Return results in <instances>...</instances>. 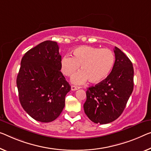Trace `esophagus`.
<instances>
[{"label":"esophagus","instance_id":"1","mask_svg":"<svg viewBox=\"0 0 151 151\" xmlns=\"http://www.w3.org/2000/svg\"><path fill=\"white\" fill-rule=\"evenodd\" d=\"M80 88V87L79 86H71V90H78V89H79Z\"/></svg>","mask_w":151,"mask_h":151}]
</instances>
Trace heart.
Returning <instances> with one entry per match:
<instances>
[{
  "label": "heart",
  "instance_id": "b5f03b06",
  "mask_svg": "<svg viewBox=\"0 0 151 151\" xmlns=\"http://www.w3.org/2000/svg\"><path fill=\"white\" fill-rule=\"evenodd\" d=\"M115 63V56L109 48H100L90 46H79L73 51V57L66 55L61 61L62 72L70 76L82 68L71 78L76 84L90 82L97 83L103 82L109 75Z\"/></svg>",
  "mask_w": 151,
  "mask_h": 151
}]
</instances>
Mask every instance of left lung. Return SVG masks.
<instances>
[{
  "mask_svg": "<svg viewBox=\"0 0 151 151\" xmlns=\"http://www.w3.org/2000/svg\"><path fill=\"white\" fill-rule=\"evenodd\" d=\"M112 71L103 82L89 87L83 104L86 115L96 124L111 123L121 115L134 88V68L130 60L115 47Z\"/></svg>",
  "mask_w": 151,
  "mask_h": 151,
  "instance_id": "1",
  "label": "left lung"
}]
</instances>
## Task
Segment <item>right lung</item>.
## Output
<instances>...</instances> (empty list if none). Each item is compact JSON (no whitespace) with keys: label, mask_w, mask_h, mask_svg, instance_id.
Wrapping results in <instances>:
<instances>
[{"label":"right lung","mask_w":151,"mask_h":151,"mask_svg":"<svg viewBox=\"0 0 151 151\" xmlns=\"http://www.w3.org/2000/svg\"><path fill=\"white\" fill-rule=\"evenodd\" d=\"M56 42H42L25 53L17 77L21 105L36 121L56 119L71 86L61 72V56Z\"/></svg>","instance_id":"right-lung-1"}]
</instances>
